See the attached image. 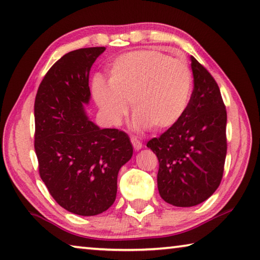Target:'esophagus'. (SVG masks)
I'll use <instances>...</instances> for the list:
<instances>
[{
	"label": "esophagus",
	"mask_w": 260,
	"mask_h": 260,
	"mask_svg": "<svg viewBox=\"0 0 260 260\" xmlns=\"http://www.w3.org/2000/svg\"><path fill=\"white\" fill-rule=\"evenodd\" d=\"M131 142H132V144H133L135 150H140V149L143 147L142 142H141V141L136 138V136H131Z\"/></svg>",
	"instance_id": "obj_1"
}]
</instances>
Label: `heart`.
I'll return each mask as SVG.
<instances>
[{"label":"heart","mask_w":260,"mask_h":260,"mask_svg":"<svg viewBox=\"0 0 260 260\" xmlns=\"http://www.w3.org/2000/svg\"><path fill=\"white\" fill-rule=\"evenodd\" d=\"M191 71L181 58L157 50L127 52L114 59L109 85L94 83V96L112 124H119L132 104L139 127L165 129L177 124L190 101Z\"/></svg>","instance_id":"1"}]
</instances>
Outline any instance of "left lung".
<instances>
[{
  "label": "left lung",
  "instance_id": "8db88e82",
  "mask_svg": "<svg viewBox=\"0 0 260 260\" xmlns=\"http://www.w3.org/2000/svg\"><path fill=\"white\" fill-rule=\"evenodd\" d=\"M190 59L193 90L186 112L147 143L159 162L160 197L181 208L200 204L217 190L227 153V112L219 86L195 57Z\"/></svg>",
  "mask_w": 260,
  "mask_h": 260
}]
</instances>
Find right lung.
Masks as SVG:
<instances>
[{
	"mask_svg": "<svg viewBox=\"0 0 260 260\" xmlns=\"http://www.w3.org/2000/svg\"><path fill=\"white\" fill-rule=\"evenodd\" d=\"M105 47L68 52L49 69L34 102L39 174L61 208L79 215L107 211L117 195L120 167L131 159L128 135L88 119L89 71Z\"/></svg>",
	"mask_w": 260,
	"mask_h": 260,
	"instance_id": "add662e5",
	"label": "right lung"
}]
</instances>
